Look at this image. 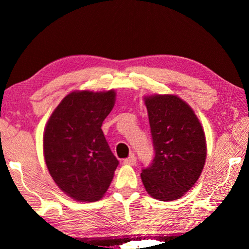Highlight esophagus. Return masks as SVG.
Instances as JSON below:
<instances>
[{
	"label": "esophagus",
	"instance_id": "obj_1",
	"mask_svg": "<svg viewBox=\"0 0 249 249\" xmlns=\"http://www.w3.org/2000/svg\"><path fill=\"white\" fill-rule=\"evenodd\" d=\"M123 163H124V165H128V166H135V165H136V157H135V155L132 154L128 158L124 159Z\"/></svg>",
	"mask_w": 249,
	"mask_h": 249
}]
</instances>
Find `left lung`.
I'll list each match as a JSON object with an SVG mask.
<instances>
[{
  "label": "left lung",
  "instance_id": "left-lung-1",
  "mask_svg": "<svg viewBox=\"0 0 249 249\" xmlns=\"http://www.w3.org/2000/svg\"><path fill=\"white\" fill-rule=\"evenodd\" d=\"M155 157L142 181L156 200L180 199L193 187L206 158L204 130L193 109L177 95L146 96Z\"/></svg>",
  "mask_w": 249,
  "mask_h": 249
}]
</instances>
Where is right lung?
Instances as JSON below:
<instances>
[{
    "label": "right lung",
    "mask_w": 249,
    "mask_h": 249,
    "mask_svg": "<svg viewBox=\"0 0 249 249\" xmlns=\"http://www.w3.org/2000/svg\"><path fill=\"white\" fill-rule=\"evenodd\" d=\"M114 102V90L71 92L46 125L44 156L49 174L77 201L101 199L119 166L101 128Z\"/></svg>",
    "instance_id": "obj_1"
}]
</instances>
